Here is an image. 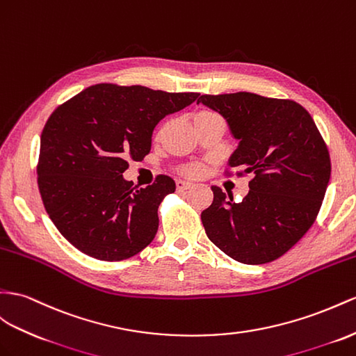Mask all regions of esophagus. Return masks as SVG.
Wrapping results in <instances>:
<instances>
[{
  "instance_id": "obj_1",
  "label": "esophagus",
  "mask_w": 356,
  "mask_h": 356,
  "mask_svg": "<svg viewBox=\"0 0 356 356\" xmlns=\"http://www.w3.org/2000/svg\"><path fill=\"white\" fill-rule=\"evenodd\" d=\"M176 186H177V191H186V189H189L191 186H193V184H191V181L179 179V180L176 181Z\"/></svg>"
}]
</instances>
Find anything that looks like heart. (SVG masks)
Wrapping results in <instances>:
<instances>
[{"label":"heart","instance_id":"obj_1","mask_svg":"<svg viewBox=\"0 0 356 356\" xmlns=\"http://www.w3.org/2000/svg\"><path fill=\"white\" fill-rule=\"evenodd\" d=\"M202 165H198V163H195V165H189V167H186L185 168V172L186 175H191V176H197V175H200V172H202Z\"/></svg>","mask_w":356,"mask_h":356}]
</instances>
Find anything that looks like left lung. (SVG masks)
<instances>
[{
  "label": "left lung",
  "mask_w": 356,
  "mask_h": 356,
  "mask_svg": "<svg viewBox=\"0 0 356 356\" xmlns=\"http://www.w3.org/2000/svg\"><path fill=\"white\" fill-rule=\"evenodd\" d=\"M197 104L220 113L239 141L229 165L254 176L241 203L212 186L202 212L207 238L245 265L277 260L313 225L330 184V152L313 117L293 100L247 91L203 95Z\"/></svg>",
  "instance_id": "left-lung-1"
}]
</instances>
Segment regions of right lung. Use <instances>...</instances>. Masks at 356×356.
<instances>
[{"label": "right lung", "mask_w": 356, "mask_h": 356, "mask_svg": "<svg viewBox=\"0 0 356 356\" xmlns=\"http://www.w3.org/2000/svg\"><path fill=\"white\" fill-rule=\"evenodd\" d=\"M198 93H167L143 86L96 84L51 114L40 136L38 184L58 232L78 248L105 261L138 254L158 232V207L176 191L158 176L134 186L123 172L129 158L143 159L165 115L191 105Z\"/></svg>", "instance_id": "add662e5"}]
</instances>
